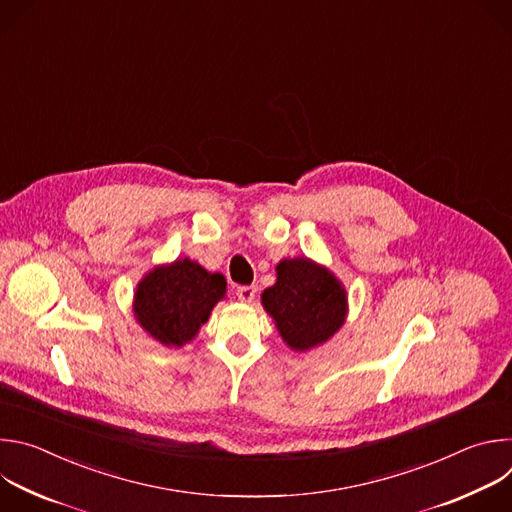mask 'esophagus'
<instances>
[{
  "label": "esophagus",
  "mask_w": 512,
  "mask_h": 512,
  "mask_svg": "<svg viewBox=\"0 0 512 512\" xmlns=\"http://www.w3.org/2000/svg\"><path fill=\"white\" fill-rule=\"evenodd\" d=\"M255 294H257V287H255V285H241V287L237 289L239 300L245 302V304L253 302V300H255Z\"/></svg>",
  "instance_id": "1"
}]
</instances>
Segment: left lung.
<instances>
[{
	"label": "left lung",
	"mask_w": 512,
	"mask_h": 512,
	"mask_svg": "<svg viewBox=\"0 0 512 512\" xmlns=\"http://www.w3.org/2000/svg\"><path fill=\"white\" fill-rule=\"evenodd\" d=\"M275 271L277 281L263 291L261 304L283 342L291 350L306 352L332 338L348 312L340 279L306 257L283 259Z\"/></svg>",
	"instance_id": "8db88e82"
}]
</instances>
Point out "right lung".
<instances>
[{
	"label": "right lung",
	"mask_w": 512,
	"mask_h": 512,
	"mask_svg": "<svg viewBox=\"0 0 512 512\" xmlns=\"http://www.w3.org/2000/svg\"><path fill=\"white\" fill-rule=\"evenodd\" d=\"M225 294V275L210 273L186 257L152 269L137 283L133 312L152 338L180 348L198 334Z\"/></svg>",
	"instance_id": "obj_1"
}]
</instances>
